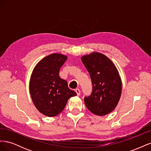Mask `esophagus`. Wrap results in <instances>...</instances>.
<instances>
[{"label":"esophagus","mask_w":151,"mask_h":151,"mask_svg":"<svg viewBox=\"0 0 151 151\" xmlns=\"http://www.w3.org/2000/svg\"><path fill=\"white\" fill-rule=\"evenodd\" d=\"M76 92L77 96H79V95H80V94H81V91H80L79 89H76Z\"/></svg>","instance_id":"1"}]
</instances>
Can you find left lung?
Returning a JSON list of instances; mask_svg holds the SVG:
<instances>
[{"label": "left lung", "mask_w": 151, "mask_h": 151, "mask_svg": "<svg viewBox=\"0 0 151 151\" xmlns=\"http://www.w3.org/2000/svg\"><path fill=\"white\" fill-rule=\"evenodd\" d=\"M81 60L93 84L92 93L84 98L86 106L96 115H106L115 109L121 97L122 84L119 72L110 59L101 53L86 55Z\"/></svg>", "instance_id": "8db88e82"}]
</instances>
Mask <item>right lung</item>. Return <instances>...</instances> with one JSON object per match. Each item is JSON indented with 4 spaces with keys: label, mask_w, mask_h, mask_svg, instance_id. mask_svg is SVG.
<instances>
[{
    "label": "right lung",
    "mask_w": 151,
    "mask_h": 151,
    "mask_svg": "<svg viewBox=\"0 0 151 151\" xmlns=\"http://www.w3.org/2000/svg\"><path fill=\"white\" fill-rule=\"evenodd\" d=\"M67 59L60 53L42 58L35 67L29 81V93L36 109L43 115L55 116L64 109L68 99L77 93L68 88L59 71Z\"/></svg>",
    "instance_id": "obj_1"
}]
</instances>
